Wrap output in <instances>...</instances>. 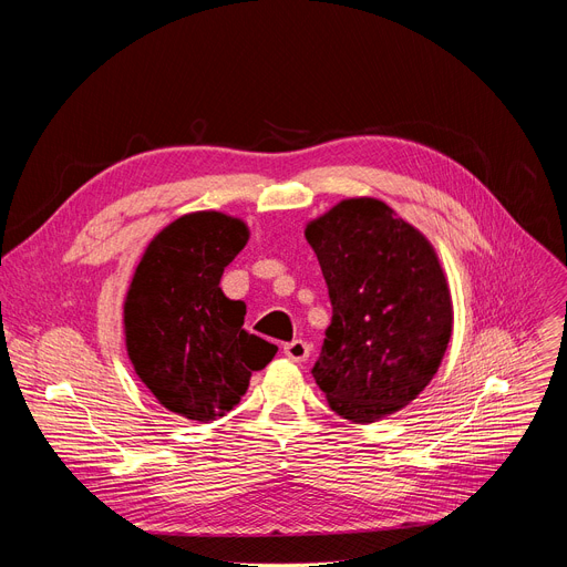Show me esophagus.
Masks as SVG:
<instances>
[{
  "mask_svg": "<svg viewBox=\"0 0 567 567\" xmlns=\"http://www.w3.org/2000/svg\"><path fill=\"white\" fill-rule=\"evenodd\" d=\"M282 351H285L289 361L303 363V361H308V355H310V344L303 342V340H293V342H287Z\"/></svg>",
  "mask_w": 567,
  "mask_h": 567,
  "instance_id": "34e87169",
  "label": "esophagus"
}]
</instances>
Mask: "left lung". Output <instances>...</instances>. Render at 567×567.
<instances>
[{
	"label": "left lung",
	"mask_w": 567,
	"mask_h": 567,
	"mask_svg": "<svg viewBox=\"0 0 567 567\" xmlns=\"http://www.w3.org/2000/svg\"><path fill=\"white\" fill-rule=\"evenodd\" d=\"M333 306L315 381L351 423L419 398L453 336L449 278L430 238L377 197H349L306 225Z\"/></svg>",
	"instance_id": "1"
}]
</instances>
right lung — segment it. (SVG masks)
Masks as SVG:
<instances>
[{"instance_id":"add662e5","label":"right lung","mask_w":567,"mask_h":567,"mask_svg":"<svg viewBox=\"0 0 567 567\" xmlns=\"http://www.w3.org/2000/svg\"><path fill=\"white\" fill-rule=\"evenodd\" d=\"M248 238L236 216L186 214L148 241L126 291L124 340L135 374L158 404L193 423L231 411L278 351L244 331L246 303L220 289Z\"/></svg>"}]
</instances>
